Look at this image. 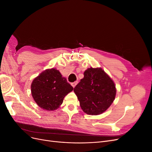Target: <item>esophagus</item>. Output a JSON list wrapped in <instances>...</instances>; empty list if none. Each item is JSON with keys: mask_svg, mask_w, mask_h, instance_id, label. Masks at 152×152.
Segmentation results:
<instances>
[{"mask_svg": "<svg viewBox=\"0 0 152 152\" xmlns=\"http://www.w3.org/2000/svg\"><path fill=\"white\" fill-rule=\"evenodd\" d=\"M77 84V82H72V83H71V85L72 86V87L74 88V87H75V86Z\"/></svg>", "mask_w": 152, "mask_h": 152, "instance_id": "34e87169", "label": "esophagus"}]
</instances>
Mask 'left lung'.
<instances>
[{"label": "left lung", "instance_id": "1", "mask_svg": "<svg viewBox=\"0 0 152 152\" xmlns=\"http://www.w3.org/2000/svg\"><path fill=\"white\" fill-rule=\"evenodd\" d=\"M73 89L83 112L91 115L104 112L112 104L117 89L113 80L102 68H87Z\"/></svg>", "mask_w": 152, "mask_h": 152}]
</instances>
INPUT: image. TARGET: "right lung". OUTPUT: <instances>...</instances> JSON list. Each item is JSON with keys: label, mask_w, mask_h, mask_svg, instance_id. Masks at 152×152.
I'll use <instances>...</instances> for the list:
<instances>
[{"label": "right lung", "mask_w": 152, "mask_h": 152, "mask_svg": "<svg viewBox=\"0 0 152 152\" xmlns=\"http://www.w3.org/2000/svg\"><path fill=\"white\" fill-rule=\"evenodd\" d=\"M73 89L66 78L54 68L40 73L31 84V93L35 103L48 111L58 109L65 96Z\"/></svg>", "instance_id": "right-lung-1"}]
</instances>
